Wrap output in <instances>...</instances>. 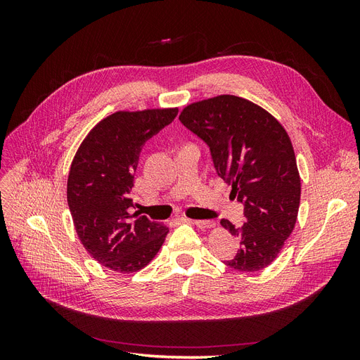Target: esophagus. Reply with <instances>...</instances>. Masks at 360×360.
Returning a JSON list of instances; mask_svg holds the SVG:
<instances>
[{
  "label": "esophagus",
  "mask_w": 360,
  "mask_h": 360,
  "mask_svg": "<svg viewBox=\"0 0 360 360\" xmlns=\"http://www.w3.org/2000/svg\"><path fill=\"white\" fill-rule=\"evenodd\" d=\"M186 222H189V224H193V225H197L198 228H210V226H213L214 224L212 222V221H200V219H184Z\"/></svg>",
  "instance_id": "34e87169"
}]
</instances>
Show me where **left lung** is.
I'll return each mask as SVG.
<instances>
[{
  "label": "left lung",
  "mask_w": 360,
  "mask_h": 360,
  "mask_svg": "<svg viewBox=\"0 0 360 360\" xmlns=\"http://www.w3.org/2000/svg\"><path fill=\"white\" fill-rule=\"evenodd\" d=\"M179 120L209 146L217 176L231 186L230 198L245 205L242 226L221 221L240 243L224 263L240 271L263 270L297 219L300 176L288 134L263 108L231 94L191 103Z\"/></svg>",
  "instance_id": "1"
}]
</instances>
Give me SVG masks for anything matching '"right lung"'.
Instances as JSON below:
<instances>
[{
  "mask_svg": "<svg viewBox=\"0 0 360 360\" xmlns=\"http://www.w3.org/2000/svg\"><path fill=\"white\" fill-rule=\"evenodd\" d=\"M177 112L117 111L90 130L73 158L68 204L76 234L97 263L118 274L144 269L169 231L147 216L134 221L127 210L134 207L130 192L141 150Z\"/></svg>",
  "mask_w": 360,
  "mask_h": 360,
  "instance_id": "right-lung-1",
  "label": "right lung"
}]
</instances>
